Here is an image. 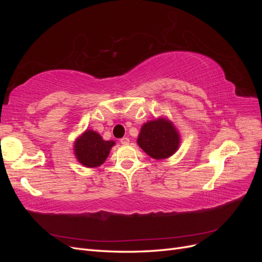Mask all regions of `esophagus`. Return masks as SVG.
I'll use <instances>...</instances> for the list:
<instances>
[{
  "label": "esophagus",
  "instance_id": "obj_1",
  "mask_svg": "<svg viewBox=\"0 0 262 262\" xmlns=\"http://www.w3.org/2000/svg\"><path fill=\"white\" fill-rule=\"evenodd\" d=\"M120 142H121V144H123V145H126V144H129V142H130V139L129 138H122V139H120Z\"/></svg>",
  "mask_w": 262,
  "mask_h": 262
}]
</instances>
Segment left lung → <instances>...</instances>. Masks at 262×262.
<instances>
[{
	"label": "left lung",
	"mask_w": 262,
	"mask_h": 262,
	"mask_svg": "<svg viewBox=\"0 0 262 262\" xmlns=\"http://www.w3.org/2000/svg\"><path fill=\"white\" fill-rule=\"evenodd\" d=\"M138 144L150 157L163 160L176 152L179 145V136L169 121L157 119L142 126Z\"/></svg>",
	"instance_id": "left-lung-1"
}]
</instances>
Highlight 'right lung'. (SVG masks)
Returning <instances> with one entry per match:
<instances>
[{"label": "right lung", "instance_id": "obj_1", "mask_svg": "<svg viewBox=\"0 0 262 262\" xmlns=\"http://www.w3.org/2000/svg\"><path fill=\"white\" fill-rule=\"evenodd\" d=\"M113 145L114 141H104L98 133L90 130L76 140L74 150L81 164L86 167H97L106 161Z\"/></svg>", "mask_w": 262, "mask_h": 262}]
</instances>
